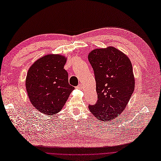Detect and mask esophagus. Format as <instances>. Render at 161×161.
<instances>
[{
  "instance_id": "34e87169",
  "label": "esophagus",
  "mask_w": 161,
  "mask_h": 161,
  "mask_svg": "<svg viewBox=\"0 0 161 161\" xmlns=\"http://www.w3.org/2000/svg\"><path fill=\"white\" fill-rule=\"evenodd\" d=\"M77 89H79V90H81V89H82V88H83V86L81 85V84H79L78 86H77L76 87Z\"/></svg>"
}]
</instances>
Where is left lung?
<instances>
[{"mask_svg":"<svg viewBox=\"0 0 161 161\" xmlns=\"http://www.w3.org/2000/svg\"><path fill=\"white\" fill-rule=\"evenodd\" d=\"M95 73L97 103L88 108L97 119L108 122L124 111L134 92L135 79L132 63L114 47L95 48L88 55Z\"/></svg>","mask_w":161,"mask_h":161,"instance_id":"obj_1","label":"left lung"}]
</instances>
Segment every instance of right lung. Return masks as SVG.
<instances>
[{
    "instance_id": "right-lung-1",
    "label": "right lung",
    "mask_w": 161,
    "mask_h": 161,
    "mask_svg": "<svg viewBox=\"0 0 161 161\" xmlns=\"http://www.w3.org/2000/svg\"><path fill=\"white\" fill-rule=\"evenodd\" d=\"M67 57L48 54L37 59L29 70L25 80L28 97L41 113L53 115L60 112L75 87L69 84L64 66Z\"/></svg>"
}]
</instances>
